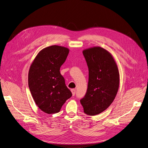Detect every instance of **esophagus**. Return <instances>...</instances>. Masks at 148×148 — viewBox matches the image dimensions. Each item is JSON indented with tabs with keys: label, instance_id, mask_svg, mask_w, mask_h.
I'll return each mask as SVG.
<instances>
[{
	"label": "esophagus",
	"instance_id": "obj_1",
	"mask_svg": "<svg viewBox=\"0 0 148 148\" xmlns=\"http://www.w3.org/2000/svg\"><path fill=\"white\" fill-rule=\"evenodd\" d=\"M71 92H72V95H73V96H74L75 95V93H76V90L75 89H72L71 90Z\"/></svg>",
	"mask_w": 148,
	"mask_h": 148
}]
</instances>
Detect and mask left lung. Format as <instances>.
<instances>
[{
    "label": "left lung",
    "instance_id": "obj_1",
    "mask_svg": "<svg viewBox=\"0 0 148 148\" xmlns=\"http://www.w3.org/2000/svg\"><path fill=\"white\" fill-rule=\"evenodd\" d=\"M82 53L88 69V82L80 103L86 114L96 115L108 108L114 100L119 87V72L111 54L101 47H92Z\"/></svg>",
    "mask_w": 148,
    "mask_h": 148
}]
</instances>
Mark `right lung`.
<instances>
[{
    "mask_svg": "<svg viewBox=\"0 0 148 148\" xmlns=\"http://www.w3.org/2000/svg\"><path fill=\"white\" fill-rule=\"evenodd\" d=\"M69 50L51 45L39 51L28 72V87L38 108L48 114L60 111L72 95L60 73Z\"/></svg>",
    "mask_w": 148,
    "mask_h": 148,
    "instance_id": "add662e5",
    "label": "right lung"
}]
</instances>
